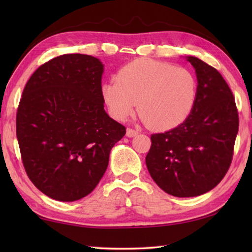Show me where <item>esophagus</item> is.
Masks as SVG:
<instances>
[{"mask_svg": "<svg viewBox=\"0 0 252 252\" xmlns=\"http://www.w3.org/2000/svg\"><path fill=\"white\" fill-rule=\"evenodd\" d=\"M138 134V131L134 130V129H130V127H127L126 129V136H129V138H132V136H134Z\"/></svg>", "mask_w": 252, "mask_h": 252, "instance_id": "1", "label": "esophagus"}]
</instances>
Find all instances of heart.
Wrapping results in <instances>:
<instances>
[{
    "mask_svg": "<svg viewBox=\"0 0 252 252\" xmlns=\"http://www.w3.org/2000/svg\"><path fill=\"white\" fill-rule=\"evenodd\" d=\"M101 94L109 113L119 121L139 112L157 131L174 129L194 108L198 81L192 71L168 62L136 59L118 71L117 80L102 84Z\"/></svg>",
    "mask_w": 252,
    "mask_h": 252,
    "instance_id": "b5f03b06",
    "label": "heart"
}]
</instances>
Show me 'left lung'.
<instances>
[{
  "label": "left lung",
  "mask_w": 252,
  "mask_h": 252,
  "mask_svg": "<svg viewBox=\"0 0 252 252\" xmlns=\"http://www.w3.org/2000/svg\"><path fill=\"white\" fill-rule=\"evenodd\" d=\"M195 70L192 112L174 129L151 135L146 163L151 178L174 197H197L222 180L232 161L239 116L229 85L215 67L187 57Z\"/></svg>",
  "instance_id": "1"
}]
</instances>
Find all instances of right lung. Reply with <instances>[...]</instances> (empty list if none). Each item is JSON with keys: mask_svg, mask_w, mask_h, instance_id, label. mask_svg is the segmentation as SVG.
Instances as JSON below:
<instances>
[{"mask_svg": "<svg viewBox=\"0 0 252 252\" xmlns=\"http://www.w3.org/2000/svg\"><path fill=\"white\" fill-rule=\"evenodd\" d=\"M103 64L63 54L42 64L25 85L16 136L28 177L45 195L70 202L91 193L126 127L104 111Z\"/></svg>", "mask_w": 252, "mask_h": 252, "instance_id": "right-lung-1", "label": "right lung"}]
</instances>
